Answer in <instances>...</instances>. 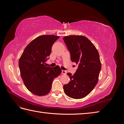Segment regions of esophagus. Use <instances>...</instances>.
<instances>
[{
    "instance_id": "34e87169",
    "label": "esophagus",
    "mask_w": 124,
    "mask_h": 124,
    "mask_svg": "<svg viewBox=\"0 0 124 124\" xmlns=\"http://www.w3.org/2000/svg\"><path fill=\"white\" fill-rule=\"evenodd\" d=\"M62 73L63 74H66L67 73V71L66 70H62Z\"/></svg>"
}]
</instances>
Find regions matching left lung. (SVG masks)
<instances>
[{"mask_svg":"<svg viewBox=\"0 0 124 124\" xmlns=\"http://www.w3.org/2000/svg\"><path fill=\"white\" fill-rule=\"evenodd\" d=\"M71 61L78 65L73 75L67 73L70 81L63 85L66 95L73 99L84 98L98 83L101 64L98 51L87 38L70 35L63 38Z\"/></svg>","mask_w":124,"mask_h":124,"instance_id":"8db88e82","label":"left lung"}]
</instances>
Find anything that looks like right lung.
Returning a JSON list of instances; mask_svg holds the SVG:
<instances>
[{"label": "right lung", "mask_w": 124, "mask_h": 124, "mask_svg": "<svg viewBox=\"0 0 124 124\" xmlns=\"http://www.w3.org/2000/svg\"><path fill=\"white\" fill-rule=\"evenodd\" d=\"M59 38L55 35L37 37L28 44L19 59L21 76L29 91L37 96L47 95L51 91L54 78L62 72L59 66H46L51 48Z\"/></svg>", "instance_id": "add662e5"}]
</instances>
